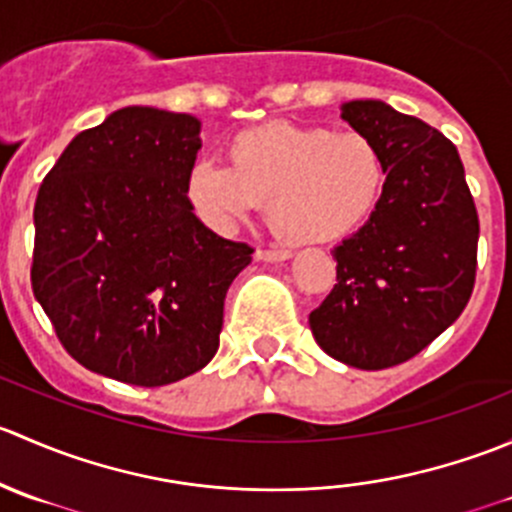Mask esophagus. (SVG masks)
I'll return each mask as SVG.
<instances>
[{
  "instance_id": "esophagus-1",
  "label": "esophagus",
  "mask_w": 512,
  "mask_h": 512,
  "mask_svg": "<svg viewBox=\"0 0 512 512\" xmlns=\"http://www.w3.org/2000/svg\"><path fill=\"white\" fill-rule=\"evenodd\" d=\"M255 257L262 262H282V260H289L292 252L285 250V247H280V250H257Z\"/></svg>"
}]
</instances>
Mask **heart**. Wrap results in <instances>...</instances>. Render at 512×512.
Masks as SVG:
<instances>
[{
	"label": "heart",
	"mask_w": 512,
	"mask_h": 512,
	"mask_svg": "<svg viewBox=\"0 0 512 512\" xmlns=\"http://www.w3.org/2000/svg\"><path fill=\"white\" fill-rule=\"evenodd\" d=\"M384 183V156L364 133L272 121L232 138L227 168L195 165L185 193L218 230L267 205L277 235L314 245L354 232L379 205Z\"/></svg>",
	"instance_id": "b5f03b06"
}]
</instances>
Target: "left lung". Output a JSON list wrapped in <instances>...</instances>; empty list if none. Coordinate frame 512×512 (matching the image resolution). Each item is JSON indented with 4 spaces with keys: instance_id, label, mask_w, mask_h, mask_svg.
I'll return each instance as SVG.
<instances>
[{
    "instance_id": "8db88e82",
    "label": "left lung",
    "mask_w": 512,
    "mask_h": 512,
    "mask_svg": "<svg viewBox=\"0 0 512 512\" xmlns=\"http://www.w3.org/2000/svg\"><path fill=\"white\" fill-rule=\"evenodd\" d=\"M342 118L379 146V205L334 247L337 285L309 314L332 359L364 371L404 364L446 332L471 299L478 213L461 156L443 133L384 101H349Z\"/></svg>"
}]
</instances>
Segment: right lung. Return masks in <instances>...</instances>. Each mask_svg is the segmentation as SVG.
<instances>
[{
    "label": "right lung",
    "instance_id": "obj_1",
    "mask_svg": "<svg viewBox=\"0 0 512 512\" xmlns=\"http://www.w3.org/2000/svg\"><path fill=\"white\" fill-rule=\"evenodd\" d=\"M200 146L195 116L126 106L81 131L41 183L34 297L89 371L165 386L218 352L252 247L195 218L185 185Z\"/></svg>",
    "mask_w": 512,
    "mask_h": 512
}]
</instances>
